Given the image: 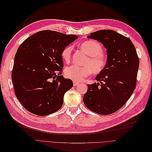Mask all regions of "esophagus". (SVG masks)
Here are the masks:
<instances>
[{
    "label": "esophagus",
    "mask_w": 152,
    "mask_h": 152,
    "mask_svg": "<svg viewBox=\"0 0 152 152\" xmlns=\"http://www.w3.org/2000/svg\"><path fill=\"white\" fill-rule=\"evenodd\" d=\"M79 84V82H76V81H73V86H78Z\"/></svg>",
    "instance_id": "esophagus-1"
}]
</instances>
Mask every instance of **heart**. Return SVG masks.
Segmentation results:
<instances>
[{
	"instance_id": "obj_1",
	"label": "heart",
	"mask_w": 152,
	"mask_h": 152,
	"mask_svg": "<svg viewBox=\"0 0 152 152\" xmlns=\"http://www.w3.org/2000/svg\"><path fill=\"white\" fill-rule=\"evenodd\" d=\"M80 48L83 50L87 55L83 66L72 65L65 69V75L68 79L75 81H81L86 77L89 76L92 72L95 74L102 72L107 66L108 59L103 54V48L98 42L96 40H86L82 42ZM71 46L64 48L61 53L62 60L66 63L70 61L72 58Z\"/></svg>"
}]
</instances>
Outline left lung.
I'll list each match as a JSON object with an SVG mask.
<instances>
[{
    "label": "left lung",
    "instance_id": "8db88e82",
    "mask_svg": "<svg viewBox=\"0 0 152 152\" xmlns=\"http://www.w3.org/2000/svg\"><path fill=\"white\" fill-rule=\"evenodd\" d=\"M87 37L103 44L108 63L96 77L99 82L87 85L83 102L93 112L112 114L123 107L136 88L139 58L132 41L113 30H98Z\"/></svg>",
    "mask_w": 152,
    "mask_h": 152
}]
</instances>
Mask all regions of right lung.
<instances>
[{
	"label": "right lung",
	"instance_id": "add662e5",
	"mask_svg": "<svg viewBox=\"0 0 152 152\" xmlns=\"http://www.w3.org/2000/svg\"><path fill=\"white\" fill-rule=\"evenodd\" d=\"M78 38L53 30L37 32L18 48L11 73L15 94L23 107L44 116L60 109L73 86L61 73L62 50Z\"/></svg>",
	"mask_w": 152,
	"mask_h": 152
}]
</instances>
